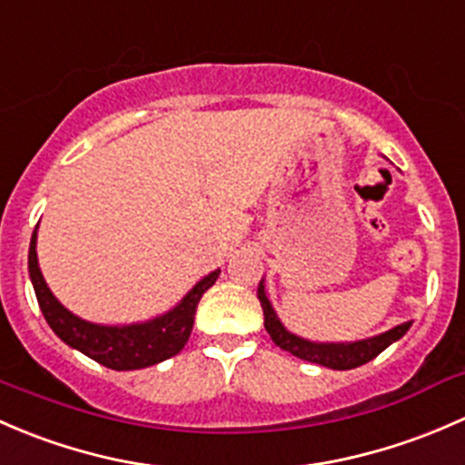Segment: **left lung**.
<instances>
[{"label":"left lung","mask_w":465,"mask_h":465,"mask_svg":"<svg viewBox=\"0 0 465 465\" xmlns=\"http://www.w3.org/2000/svg\"><path fill=\"white\" fill-rule=\"evenodd\" d=\"M257 298H260L262 309H264V327L268 336L272 338V342L277 344L284 351L293 353V356L302 358V361L315 362V365L329 367V370H353V367H361L365 362L374 361L381 351H385L391 342H396L399 338H403L411 327V322H403L399 327L390 329V331L381 333V336L358 340V342H347V344H320V342H309L293 333H289L284 329V324L277 320L275 311H272L271 302H268L264 293V282H260L257 286Z\"/></svg>","instance_id":"obj_1"}]
</instances>
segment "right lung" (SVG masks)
<instances>
[{"label":"right lung","mask_w":465,"mask_h":465,"mask_svg":"<svg viewBox=\"0 0 465 465\" xmlns=\"http://www.w3.org/2000/svg\"><path fill=\"white\" fill-rule=\"evenodd\" d=\"M35 239L37 226L31 237V248H28V272H31L33 289H35L45 320L54 329L55 336L64 340L69 347L78 349L84 356L94 358L95 362L116 371L143 370V367L156 365V362L176 356L193 333L194 313H197L201 295L217 282L219 272H222L217 268L210 275H205L181 300V304H176L161 318L143 324H129V327H103V324H91L87 320H80L78 315L66 311L54 298L45 277H42L40 266H37Z\"/></svg>","instance_id":"1"}]
</instances>
